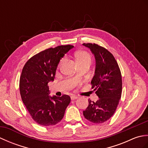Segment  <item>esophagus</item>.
Here are the masks:
<instances>
[{"mask_svg":"<svg viewBox=\"0 0 148 148\" xmlns=\"http://www.w3.org/2000/svg\"><path fill=\"white\" fill-rule=\"evenodd\" d=\"M71 100H76L77 99V96H75V95H72L71 97Z\"/></svg>","mask_w":148,"mask_h":148,"instance_id":"esophagus-1","label":"esophagus"}]
</instances>
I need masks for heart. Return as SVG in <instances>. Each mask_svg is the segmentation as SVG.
<instances>
[{
	"instance_id": "heart-1",
	"label": "heart",
	"mask_w": 148,
	"mask_h": 148,
	"mask_svg": "<svg viewBox=\"0 0 148 148\" xmlns=\"http://www.w3.org/2000/svg\"><path fill=\"white\" fill-rule=\"evenodd\" d=\"M75 58L77 63V64L83 65L84 64H91L92 62V58L88 53L85 51H79L76 53L75 54ZM64 62V59L61 60L60 62V65L62 64Z\"/></svg>"
}]
</instances>
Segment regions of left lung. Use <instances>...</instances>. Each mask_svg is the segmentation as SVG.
<instances>
[{
	"label": "left lung",
	"mask_w": 148,
	"mask_h": 148,
	"mask_svg": "<svg viewBox=\"0 0 148 148\" xmlns=\"http://www.w3.org/2000/svg\"><path fill=\"white\" fill-rule=\"evenodd\" d=\"M95 59V74L91 81L93 92L99 99L88 100V106L83 111L86 119L93 123H102L114 114L122 92L120 70L114 57L106 48L96 44L84 43Z\"/></svg>",
	"instance_id": "left-lung-1"
}]
</instances>
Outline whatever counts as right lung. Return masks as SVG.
Returning <instances> with one entry per match:
<instances>
[{
	"instance_id": "1",
	"label": "right lung",
	"mask_w": 148,
	"mask_h": 148,
	"mask_svg": "<svg viewBox=\"0 0 148 148\" xmlns=\"http://www.w3.org/2000/svg\"><path fill=\"white\" fill-rule=\"evenodd\" d=\"M74 46H59L45 49L27 62L20 79V95L32 119L42 126L57 124L64 118L70 97L49 95L48 84L55 79L60 60Z\"/></svg>"
}]
</instances>
